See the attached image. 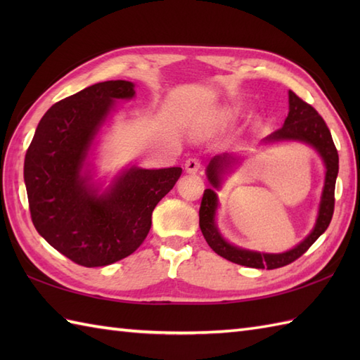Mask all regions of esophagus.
I'll return each mask as SVG.
<instances>
[{
  "instance_id": "34e87169",
  "label": "esophagus",
  "mask_w": 360,
  "mask_h": 360,
  "mask_svg": "<svg viewBox=\"0 0 360 360\" xmlns=\"http://www.w3.org/2000/svg\"><path fill=\"white\" fill-rule=\"evenodd\" d=\"M200 167H201L200 160L195 159V158H192V159H187V160H186V170H187V173H192V174H195L198 170H200Z\"/></svg>"
}]
</instances>
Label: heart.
Returning a JSON list of instances; mask_svg holds the SVG:
<instances>
[{"mask_svg": "<svg viewBox=\"0 0 360 360\" xmlns=\"http://www.w3.org/2000/svg\"><path fill=\"white\" fill-rule=\"evenodd\" d=\"M235 117V111L233 110H226L223 111V114H221V120H231Z\"/></svg>", "mask_w": 360, "mask_h": 360, "instance_id": "heart-1", "label": "heart"}]
</instances>
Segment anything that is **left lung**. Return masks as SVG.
<instances>
[{
  "label": "left lung",
  "instance_id": "8db88e82",
  "mask_svg": "<svg viewBox=\"0 0 360 360\" xmlns=\"http://www.w3.org/2000/svg\"><path fill=\"white\" fill-rule=\"evenodd\" d=\"M289 112L285 119V124L277 131L266 136L262 143H278V142H300L307 143L314 148L325 165V182L322 196H320L319 212L316 224L309 235L297 244L295 248L289 249L281 254H269V252H258L244 249L229 243L217 226V212L219 207V200L217 190H221L226 174L232 173L235 165L241 162V155L238 153H223L210 159L209 165L205 167V174L210 182V188L204 190L201 207H200V227L209 246L229 262L255 267V269H277V267L292 263L294 259L302 257L314 241L322 235L331 223L334 212V188L335 179L339 173V155L333 142L330 129L325 120L311 105L303 102L300 97L289 91Z\"/></svg>",
  "mask_w": 360,
  "mask_h": 360
}]
</instances>
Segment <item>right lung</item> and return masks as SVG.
Segmentation results:
<instances>
[{
    "mask_svg": "<svg viewBox=\"0 0 360 360\" xmlns=\"http://www.w3.org/2000/svg\"><path fill=\"white\" fill-rule=\"evenodd\" d=\"M134 83H96L52 105L38 124L25 158V184L32 223L53 249L86 267L131 255L147 238L151 213L174 187L181 167H125L108 187L94 179L98 133L131 101Z\"/></svg>",
    "mask_w": 360,
    "mask_h": 360,
    "instance_id": "1",
    "label": "right lung"
}]
</instances>
